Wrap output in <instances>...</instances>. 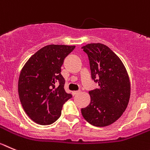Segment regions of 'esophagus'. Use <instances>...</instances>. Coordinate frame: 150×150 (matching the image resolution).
<instances>
[{
    "label": "esophagus",
    "mask_w": 150,
    "mask_h": 150,
    "mask_svg": "<svg viewBox=\"0 0 150 150\" xmlns=\"http://www.w3.org/2000/svg\"><path fill=\"white\" fill-rule=\"evenodd\" d=\"M80 93V90H77V91H73L72 92V95L73 96H76L77 94H78Z\"/></svg>",
    "instance_id": "34e87169"
}]
</instances>
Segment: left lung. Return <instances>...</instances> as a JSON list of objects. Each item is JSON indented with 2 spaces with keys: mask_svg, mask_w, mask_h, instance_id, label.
<instances>
[{
  "mask_svg": "<svg viewBox=\"0 0 150 150\" xmlns=\"http://www.w3.org/2000/svg\"><path fill=\"white\" fill-rule=\"evenodd\" d=\"M88 56L91 77L99 86L90 90V105L81 108L83 118L91 125L104 127L122 116L130 98V81L123 63L115 53L101 43L82 47Z\"/></svg>",
  "mask_w": 150,
  "mask_h": 150,
  "instance_id": "1",
  "label": "left lung"
}]
</instances>
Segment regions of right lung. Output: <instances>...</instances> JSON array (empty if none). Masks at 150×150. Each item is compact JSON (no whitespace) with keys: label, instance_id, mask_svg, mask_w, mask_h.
Here are the masks:
<instances>
[{"label":"right lung","instance_id":"1","mask_svg":"<svg viewBox=\"0 0 150 150\" xmlns=\"http://www.w3.org/2000/svg\"><path fill=\"white\" fill-rule=\"evenodd\" d=\"M75 46L49 45L28 60L20 73L18 95L28 117L40 125H50L61 115L63 106L72 97L64 90L61 75L64 59Z\"/></svg>","mask_w":150,"mask_h":150}]
</instances>
